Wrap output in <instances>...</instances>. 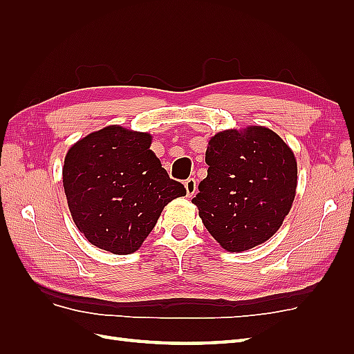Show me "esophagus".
<instances>
[{"label":"esophagus","mask_w":354,"mask_h":354,"mask_svg":"<svg viewBox=\"0 0 354 354\" xmlns=\"http://www.w3.org/2000/svg\"><path fill=\"white\" fill-rule=\"evenodd\" d=\"M185 187H186V195L194 196L196 194V180L195 178H187L185 181Z\"/></svg>","instance_id":"obj_1"}]
</instances>
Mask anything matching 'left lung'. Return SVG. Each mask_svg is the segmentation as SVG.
<instances>
[{"label":"left lung","instance_id":"1","mask_svg":"<svg viewBox=\"0 0 354 354\" xmlns=\"http://www.w3.org/2000/svg\"><path fill=\"white\" fill-rule=\"evenodd\" d=\"M208 176L192 199L203 226L221 248L248 251L279 230L292 207L297 159L270 128L250 125L212 136Z\"/></svg>","mask_w":354,"mask_h":354}]
</instances>
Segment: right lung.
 <instances>
[{
  "mask_svg": "<svg viewBox=\"0 0 354 354\" xmlns=\"http://www.w3.org/2000/svg\"><path fill=\"white\" fill-rule=\"evenodd\" d=\"M151 145L149 133L108 125L72 145L65 156L63 187L72 218L100 250L136 252L167 203L186 195Z\"/></svg>",
  "mask_w": 354,
  "mask_h": 354,
  "instance_id": "add662e5",
  "label": "right lung"
}]
</instances>
